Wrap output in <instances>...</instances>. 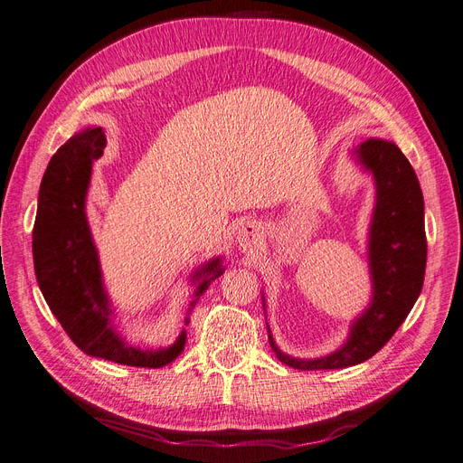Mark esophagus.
Segmentation results:
<instances>
[{
	"label": "esophagus",
	"mask_w": 463,
	"mask_h": 463,
	"mask_svg": "<svg viewBox=\"0 0 463 463\" xmlns=\"http://www.w3.org/2000/svg\"><path fill=\"white\" fill-rule=\"evenodd\" d=\"M255 238H257V227L251 225V223L244 225L242 227V234H240V240H238L240 248H242L244 251H250L253 248V244H255Z\"/></svg>",
	"instance_id": "esophagus-1"
}]
</instances>
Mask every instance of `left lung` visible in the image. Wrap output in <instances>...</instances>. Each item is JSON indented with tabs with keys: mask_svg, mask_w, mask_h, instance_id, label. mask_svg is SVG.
I'll return each instance as SVG.
<instances>
[{
	"mask_svg": "<svg viewBox=\"0 0 463 463\" xmlns=\"http://www.w3.org/2000/svg\"><path fill=\"white\" fill-rule=\"evenodd\" d=\"M376 182V206L369 238L373 303L354 321L348 343L319 359H295L281 354L269 329L276 357L298 371L345 369L373 357L393 336L412 310L424 286L428 240L424 196L418 177L395 144L369 139L355 151Z\"/></svg>",
	"mask_w": 463,
	"mask_h": 463,
	"instance_id": "obj_1",
	"label": "left lung"
}]
</instances>
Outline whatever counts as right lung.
Segmentation results:
<instances>
[{
    "label": "right lung",
    "mask_w": 463,
    "mask_h": 463,
    "mask_svg": "<svg viewBox=\"0 0 463 463\" xmlns=\"http://www.w3.org/2000/svg\"><path fill=\"white\" fill-rule=\"evenodd\" d=\"M106 147L102 128H87L60 147L47 166L35 225L32 232L33 269L49 308L77 348L92 357L130 367L158 369L168 365L185 346V333L166 350H137L128 346L109 324V300L99 278L98 255L85 217V194L92 160ZM223 274L219 259L210 260L196 297Z\"/></svg>",
    "instance_id": "add662e5"
}]
</instances>
